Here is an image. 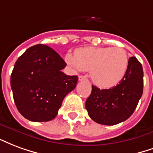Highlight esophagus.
I'll return each mask as SVG.
<instances>
[{"instance_id": "esophagus-1", "label": "esophagus", "mask_w": 153, "mask_h": 153, "mask_svg": "<svg viewBox=\"0 0 153 153\" xmlns=\"http://www.w3.org/2000/svg\"><path fill=\"white\" fill-rule=\"evenodd\" d=\"M85 79H86V78H85V76H79V77H78V80L80 81H84Z\"/></svg>"}]
</instances>
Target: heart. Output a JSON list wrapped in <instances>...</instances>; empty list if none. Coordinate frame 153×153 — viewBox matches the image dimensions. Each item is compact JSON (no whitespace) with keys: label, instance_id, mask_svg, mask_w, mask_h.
<instances>
[{"label":"heart","instance_id":"b5f03b06","mask_svg":"<svg viewBox=\"0 0 153 153\" xmlns=\"http://www.w3.org/2000/svg\"><path fill=\"white\" fill-rule=\"evenodd\" d=\"M66 61L79 71L90 72L94 84L102 88L115 86L126 74L129 57L121 47H85L68 53Z\"/></svg>","mask_w":153,"mask_h":153}]
</instances>
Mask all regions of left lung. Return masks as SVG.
I'll use <instances>...</instances> for the list:
<instances>
[{
    "mask_svg": "<svg viewBox=\"0 0 153 153\" xmlns=\"http://www.w3.org/2000/svg\"><path fill=\"white\" fill-rule=\"evenodd\" d=\"M143 88L142 64L135 57H130L126 74L119 84L106 90L92 85L85 108L90 117L97 123L107 126L121 123L134 112L142 97Z\"/></svg>",
    "mask_w": 153,
    "mask_h": 153,
    "instance_id": "8db88e82",
    "label": "left lung"
}]
</instances>
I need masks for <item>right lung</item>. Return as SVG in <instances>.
<instances>
[{
    "mask_svg": "<svg viewBox=\"0 0 153 153\" xmlns=\"http://www.w3.org/2000/svg\"><path fill=\"white\" fill-rule=\"evenodd\" d=\"M64 60L52 48L36 45L28 48L14 64L10 77L15 105L31 121L53 120L65 96L75 89L77 76L61 70Z\"/></svg>",
    "mask_w": 153,
    "mask_h": 153,
    "instance_id": "obj_1",
    "label": "right lung"
}]
</instances>
